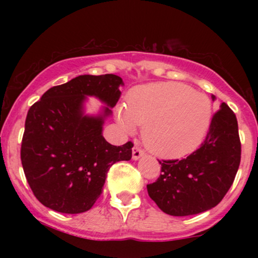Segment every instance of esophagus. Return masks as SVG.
<instances>
[{"mask_svg":"<svg viewBox=\"0 0 258 258\" xmlns=\"http://www.w3.org/2000/svg\"><path fill=\"white\" fill-rule=\"evenodd\" d=\"M143 155H144V152L141 149V148L137 147V146L133 147V149H132V158H133V160L141 159Z\"/></svg>","mask_w":258,"mask_h":258,"instance_id":"obj_1","label":"esophagus"}]
</instances>
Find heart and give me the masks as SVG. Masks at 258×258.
<instances>
[{"label":"heart","instance_id":"1","mask_svg":"<svg viewBox=\"0 0 258 258\" xmlns=\"http://www.w3.org/2000/svg\"><path fill=\"white\" fill-rule=\"evenodd\" d=\"M211 103L205 94L178 82L138 86L127 96L117 117L127 132L143 127V142L150 152L178 159L194 152L209 131Z\"/></svg>","mask_w":258,"mask_h":258}]
</instances>
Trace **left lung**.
<instances>
[{"label":"left lung","mask_w":258,"mask_h":258,"mask_svg":"<svg viewBox=\"0 0 258 258\" xmlns=\"http://www.w3.org/2000/svg\"><path fill=\"white\" fill-rule=\"evenodd\" d=\"M240 158L236 116L226 103H222L199 149L185 159L159 161L162 173L156 182L147 185L148 194L167 215L205 212L218 205L229 190Z\"/></svg>","instance_id":"left-lung-1"}]
</instances>
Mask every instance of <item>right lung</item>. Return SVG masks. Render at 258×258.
<instances>
[{"mask_svg":"<svg viewBox=\"0 0 258 258\" xmlns=\"http://www.w3.org/2000/svg\"><path fill=\"white\" fill-rule=\"evenodd\" d=\"M121 85L122 79L114 74L80 75L49 88L29 109L20 159L42 205L61 214L88 211L102 194L111 165L131 160L132 142L111 146L102 135ZM87 95L107 104L97 117L84 115Z\"/></svg>","mask_w":258,"mask_h":258,"instance_id":"1","label":"right lung"}]
</instances>
